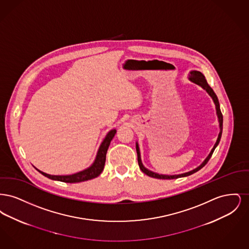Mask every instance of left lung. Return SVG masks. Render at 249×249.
I'll list each match as a JSON object with an SVG mask.
<instances>
[{
  "label": "left lung",
  "mask_w": 249,
  "mask_h": 249,
  "mask_svg": "<svg viewBox=\"0 0 249 249\" xmlns=\"http://www.w3.org/2000/svg\"><path fill=\"white\" fill-rule=\"evenodd\" d=\"M190 79L192 81V82L200 85L201 88H203V89H204L209 93V95L213 98V103H214V105H215V108H216V114H217L218 120H219V126H220V132H219V134H218V138H217V140H216L215 144L213 145V149H212L211 153H210L209 156L205 159V160L201 163V165L199 166L198 168H196V169H194V170L190 171L189 173L182 174V175H178V176H163V175H159V174L153 173V172H151V171L147 170L146 168H144L143 165L142 164V161H141V157H140V151H139L138 144L136 143V151H137V158H138V164H139V167H140V169H141V171H142L143 174H145L146 176H148V177H150V178H158V179H176V178H184V177L190 176V175H192V174H194V173L198 172L199 170H201V168L208 162V160H210V158H211V157H212V155H213V151H214V148H215V147L217 146V144L219 143L220 138H221V134H222V128H223V116H222V113H221V111H220V107H219L218 99H217V97H216L215 93L213 92L212 88H211V87L208 85V83H207V81H206V79H205L204 75L201 73V71H191V72H190Z\"/></svg>",
  "instance_id": "1"
}]
</instances>
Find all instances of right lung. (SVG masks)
<instances>
[{"instance_id": "1", "label": "right lung", "mask_w": 249, "mask_h": 249, "mask_svg": "<svg viewBox=\"0 0 249 249\" xmlns=\"http://www.w3.org/2000/svg\"><path fill=\"white\" fill-rule=\"evenodd\" d=\"M116 132H117L116 130H110L108 132L106 139L104 140V142H102V144L99 148V151L97 153L94 163L87 170H84L82 172H79V173L71 175V176H50V175L43 173L39 170H37V171L40 172L43 176L47 177L49 179L58 180V181L65 182V183H79V182H83V181H87V180H90V179L97 178L101 175V173L104 170V167L106 164L107 149L109 147L110 142L114 138Z\"/></svg>"}]
</instances>
